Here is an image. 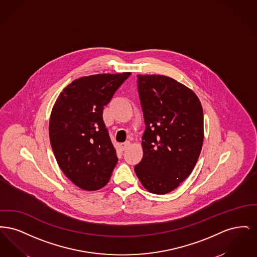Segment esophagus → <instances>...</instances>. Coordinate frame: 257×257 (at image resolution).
I'll return each mask as SVG.
<instances>
[{"label": "esophagus", "mask_w": 257, "mask_h": 257, "mask_svg": "<svg viewBox=\"0 0 257 257\" xmlns=\"http://www.w3.org/2000/svg\"><path fill=\"white\" fill-rule=\"evenodd\" d=\"M131 146V142H129V141H127V142H125V143H123V144H121V149L122 150H125V149H127L128 147H130Z\"/></svg>", "instance_id": "34e87169"}]
</instances>
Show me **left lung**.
<instances>
[{
	"instance_id": "1",
	"label": "left lung",
	"mask_w": 257,
	"mask_h": 257,
	"mask_svg": "<svg viewBox=\"0 0 257 257\" xmlns=\"http://www.w3.org/2000/svg\"><path fill=\"white\" fill-rule=\"evenodd\" d=\"M147 125L144 157L135 172L148 192L168 194L192 173L203 138V110L196 93L164 75H138Z\"/></svg>"
}]
</instances>
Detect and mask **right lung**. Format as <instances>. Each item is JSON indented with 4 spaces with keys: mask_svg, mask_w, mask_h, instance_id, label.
Returning <instances> with one entry per match:
<instances>
[{
    "mask_svg": "<svg viewBox=\"0 0 257 257\" xmlns=\"http://www.w3.org/2000/svg\"><path fill=\"white\" fill-rule=\"evenodd\" d=\"M130 75L81 77L61 91L53 106L51 147L61 171L82 190L96 191L106 186L117 163L103 110Z\"/></svg>",
    "mask_w": 257,
    "mask_h": 257,
    "instance_id": "add662e5",
    "label": "right lung"
}]
</instances>
